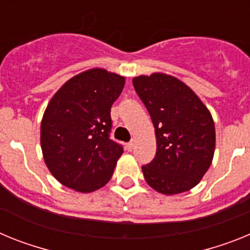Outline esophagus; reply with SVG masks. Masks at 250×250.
Here are the masks:
<instances>
[{"label": "esophagus", "mask_w": 250, "mask_h": 250, "mask_svg": "<svg viewBox=\"0 0 250 250\" xmlns=\"http://www.w3.org/2000/svg\"><path fill=\"white\" fill-rule=\"evenodd\" d=\"M134 145H135L134 144V141H130L129 144H127V149H129V151H131V150L134 149Z\"/></svg>", "instance_id": "34e87169"}]
</instances>
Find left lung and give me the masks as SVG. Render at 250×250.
<instances>
[{
  "instance_id": "8db88e82",
  "label": "left lung",
  "mask_w": 250,
  "mask_h": 250,
  "mask_svg": "<svg viewBox=\"0 0 250 250\" xmlns=\"http://www.w3.org/2000/svg\"><path fill=\"white\" fill-rule=\"evenodd\" d=\"M132 83L156 136L155 158L141 167L145 180L164 195L190 190L214 158L215 125L210 111L187 83L171 75H139Z\"/></svg>"
}]
</instances>
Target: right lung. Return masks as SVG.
<instances>
[{"label": "right lung", "instance_id": "right-lung-1", "mask_svg": "<svg viewBox=\"0 0 250 250\" xmlns=\"http://www.w3.org/2000/svg\"><path fill=\"white\" fill-rule=\"evenodd\" d=\"M125 77L94 67L66 81L48 101L41 120V150L57 182L79 193L109 183L123 147L109 139L110 110Z\"/></svg>", "mask_w": 250, "mask_h": 250}]
</instances>
